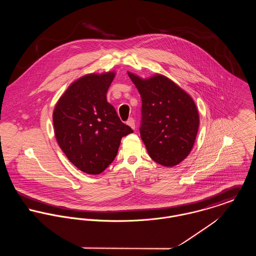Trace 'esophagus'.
Masks as SVG:
<instances>
[{
  "mask_svg": "<svg viewBox=\"0 0 256 256\" xmlns=\"http://www.w3.org/2000/svg\"><path fill=\"white\" fill-rule=\"evenodd\" d=\"M126 124H127L128 126H130L132 129H135V120H134L132 117H130V118L127 120Z\"/></svg>",
  "mask_w": 256,
  "mask_h": 256,
  "instance_id": "1",
  "label": "esophagus"
}]
</instances>
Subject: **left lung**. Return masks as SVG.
Returning a JSON list of instances; mask_svg holds the SVG:
<instances>
[{"label":"left lung","mask_w":256,"mask_h":256,"mask_svg":"<svg viewBox=\"0 0 256 256\" xmlns=\"http://www.w3.org/2000/svg\"><path fill=\"white\" fill-rule=\"evenodd\" d=\"M128 76L142 98L140 134L148 156L164 166L178 164L191 152L199 128L194 100L166 76Z\"/></svg>","instance_id":"1"}]
</instances>
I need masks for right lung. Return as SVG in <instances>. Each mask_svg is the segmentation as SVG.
I'll use <instances>...</instances> for the list:
<instances>
[{
	"label": "right lung",
	"instance_id": "1",
	"mask_svg": "<svg viewBox=\"0 0 256 256\" xmlns=\"http://www.w3.org/2000/svg\"><path fill=\"white\" fill-rule=\"evenodd\" d=\"M115 72L88 74L73 82L53 111L58 145L82 172L100 174L115 158L122 137L133 130L108 102Z\"/></svg>",
	"mask_w": 256,
	"mask_h": 256
}]
</instances>
